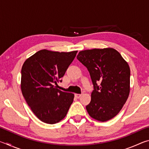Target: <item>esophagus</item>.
<instances>
[{
  "instance_id": "esophagus-1",
  "label": "esophagus",
  "mask_w": 149,
  "mask_h": 149,
  "mask_svg": "<svg viewBox=\"0 0 149 149\" xmlns=\"http://www.w3.org/2000/svg\"><path fill=\"white\" fill-rule=\"evenodd\" d=\"M81 94H75V97L77 98V99H79L81 97Z\"/></svg>"
}]
</instances>
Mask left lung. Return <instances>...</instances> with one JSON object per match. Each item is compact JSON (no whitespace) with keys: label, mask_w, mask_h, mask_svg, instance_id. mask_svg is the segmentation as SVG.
<instances>
[{"label":"left lung","mask_w":149,"mask_h":149,"mask_svg":"<svg viewBox=\"0 0 149 149\" xmlns=\"http://www.w3.org/2000/svg\"><path fill=\"white\" fill-rule=\"evenodd\" d=\"M77 58L87 68L94 90L86 106L91 118L106 122L115 117L129 97L130 69L127 62L112 48L80 51Z\"/></svg>","instance_id":"left-lung-1"}]
</instances>
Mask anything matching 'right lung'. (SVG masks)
<instances>
[{"label":"right lung","mask_w":149,"mask_h":149,"mask_svg":"<svg viewBox=\"0 0 149 149\" xmlns=\"http://www.w3.org/2000/svg\"><path fill=\"white\" fill-rule=\"evenodd\" d=\"M77 51L59 52L46 49L27 58L22 68L21 90L32 112L45 123L54 124L64 119L74 95L57 89Z\"/></svg>","instance_id":"obj_1"}]
</instances>
